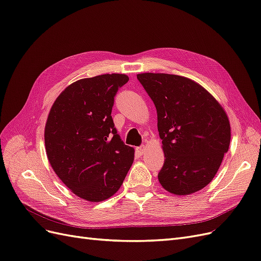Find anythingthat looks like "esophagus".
<instances>
[{
  "instance_id": "1",
  "label": "esophagus",
  "mask_w": 261,
  "mask_h": 261,
  "mask_svg": "<svg viewBox=\"0 0 261 261\" xmlns=\"http://www.w3.org/2000/svg\"><path fill=\"white\" fill-rule=\"evenodd\" d=\"M146 151V147L145 146H140V147H137L136 148V152L139 154V155H143Z\"/></svg>"
}]
</instances>
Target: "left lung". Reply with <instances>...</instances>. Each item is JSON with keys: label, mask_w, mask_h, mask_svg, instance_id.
Returning <instances> with one entry per match:
<instances>
[{"label": "left lung", "mask_w": 261, "mask_h": 261, "mask_svg": "<svg viewBox=\"0 0 261 261\" xmlns=\"http://www.w3.org/2000/svg\"><path fill=\"white\" fill-rule=\"evenodd\" d=\"M158 114L164 164L158 178L168 192L188 195L215 177L231 140L230 122L200 85L170 74H138Z\"/></svg>", "instance_id": "8db88e82"}]
</instances>
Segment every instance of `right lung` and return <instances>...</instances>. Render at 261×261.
I'll return each mask as SVG.
<instances>
[{
  "label": "right lung",
  "mask_w": 261,
  "mask_h": 261,
  "mask_svg": "<svg viewBox=\"0 0 261 261\" xmlns=\"http://www.w3.org/2000/svg\"><path fill=\"white\" fill-rule=\"evenodd\" d=\"M129 78L106 74L69 85L53 103L44 129L54 172L75 195L102 201L121 187L134 161L111 115L114 97Z\"/></svg>",
  "instance_id": "add662e5"
}]
</instances>
